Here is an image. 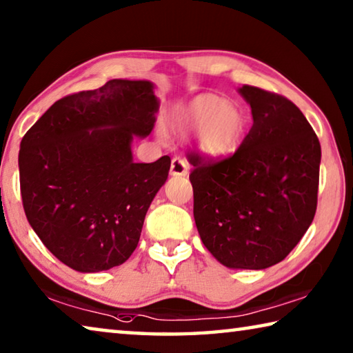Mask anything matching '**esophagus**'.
<instances>
[{"label": "esophagus", "instance_id": "34e87169", "mask_svg": "<svg viewBox=\"0 0 353 353\" xmlns=\"http://www.w3.org/2000/svg\"><path fill=\"white\" fill-rule=\"evenodd\" d=\"M188 163L182 155H176L171 160V174L172 176H187Z\"/></svg>", "mask_w": 353, "mask_h": 353}]
</instances>
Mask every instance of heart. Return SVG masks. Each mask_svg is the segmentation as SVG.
<instances>
[{
    "label": "heart",
    "mask_w": 353,
    "mask_h": 353,
    "mask_svg": "<svg viewBox=\"0 0 353 353\" xmlns=\"http://www.w3.org/2000/svg\"><path fill=\"white\" fill-rule=\"evenodd\" d=\"M182 123L191 130L202 128L201 148L214 159L234 152L246 128V118L240 107L223 103L213 94H204L191 101L183 112Z\"/></svg>",
    "instance_id": "1"
}]
</instances>
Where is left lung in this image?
Returning <instances> with one entry per match:
<instances>
[{
  "instance_id": "8db88e82",
  "label": "left lung",
  "mask_w": 353,
  "mask_h": 353,
  "mask_svg": "<svg viewBox=\"0 0 353 353\" xmlns=\"http://www.w3.org/2000/svg\"><path fill=\"white\" fill-rule=\"evenodd\" d=\"M254 124L225 157L194 151L188 162L201 240L227 268L265 270L305 235L318 207L321 143L282 94L243 85Z\"/></svg>"
}]
</instances>
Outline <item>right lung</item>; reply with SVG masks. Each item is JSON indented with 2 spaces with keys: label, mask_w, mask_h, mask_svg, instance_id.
<instances>
[{
  "label": "right lung",
  "mask_w": 353,
  "mask_h": 353,
  "mask_svg": "<svg viewBox=\"0 0 353 353\" xmlns=\"http://www.w3.org/2000/svg\"><path fill=\"white\" fill-rule=\"evenodd\" d=\"M148 81L112 79L56 101L23 137L20 191L29 224L48 250L81 272L126 261L171 159L134 163L132 137L155 124Z\"/></svg>",
  "instance_id": "obj_1"
}]
</instances>
